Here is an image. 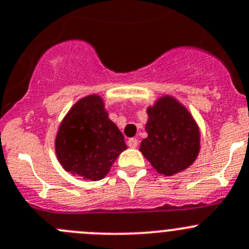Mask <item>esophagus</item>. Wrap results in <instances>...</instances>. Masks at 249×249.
Masks as SVG:
<instances>
[{
  "mask_svg": "<svg viewBox=\"0 0 249 249\" xmlns=\"http://www.w3.org/2000/svg\"><path fill=\"white\" fill-rule=\"evenodd\" d=\"M137 144H139V141H137L136 139H134V137L127 140V146H129L130 148H136Z\"/></svg>",
  "mask_w": 249,
  "mask_h": 249,
  "instance_id": "obj_1",
  "label": "esophagus"
}]
</instances>
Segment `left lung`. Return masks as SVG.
<instances>
[{
    "label": "left lung",
    "mask_w": 249,
    "mask_h": 249,
    "mask_svg": "<svg viewBox=\"0 0 249 249\" xmlns=\"http://www.w3.org/2000/svg\"><path fill=\"white\" fill-rule=\"evenodd\" d=\"M148 136L140 151L159 174L171 176L189 168L199 153L201 134L191 113L171 96L147 108Z\"/></svg>",
    "instance_id": "1"
}]
</instances>
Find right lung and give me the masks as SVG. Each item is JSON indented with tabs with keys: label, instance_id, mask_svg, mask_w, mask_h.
<instances>
[{
	"label": "right lung",
	"instance_id": "add662e5",
	"mask_svg": "<svg viewBox=\"0 0 249 249\" xmlns=\"http://www.w3.org/2000/svg\"><path fill=\"white\" fill-rule=\"evenodd\" d=\"M54 147L64 170L92 181L105 178L126 149L124 136L108 118L98 95L86 96L71 108L60 123Z\"/></svg>",
	"mask_w": 249,
	"mask_h": 249
}]
</instances>
